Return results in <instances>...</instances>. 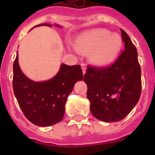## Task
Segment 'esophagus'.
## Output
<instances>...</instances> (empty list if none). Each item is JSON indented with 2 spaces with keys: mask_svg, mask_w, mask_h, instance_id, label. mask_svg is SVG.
Masks as SVG:
<instances>
[{
  "mask_svg": "<svg viewBox=\"0 0 155 155\" xmlns=\"http://www.w3.org/2000/svg\"><path fill=\"white\" fill-rule=\"evenodd\" d=\"M81 68H82L83 73L85 74V73H86V66H85L84 63H82V64H81Z\"/></svg>",
  "mask_w": 155,
  "mask_h": 155,
  "instance_id": "obj_1",
  "label": "esophagus"
}]
</instances>
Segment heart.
I'll list each match as a JSON object with an SVG mask.
<instances>
[{"label":"heart","mask_w":155,"mask_h":155,"mask_svg":"<svg viewBox=\"0 0 155 155\" xmlns=\"http://www.w3.org/2000/svg\"><path fill=\"white\" fill-rule=\"evenodd\" d=\"M122 47V40L117 34L111 35L104 29H96L83 34L75 42V48L81 52L92 51L90 59L97 65L113 62Z\"/></svg>","instance_id":"obj_1"}]
</instances>
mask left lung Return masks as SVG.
Returning a JSON list of instances; mask_svg holds the SVG:
<instances>
[{"label": "left lung", "instance_id": "1", "mask_svg": "<svg viewBox=\"0 0 155 155\" xmlns=\"http://www.w3.org/2000/svg\"><path fill=\"white\" fill-rule=\"evenodd\" d=\"M120 32L125 50L115 63L105 68L88 66L84 77L91 113L104 122L124 119L137 104L142 92L137 49L122 29Z\"/></svg>", "mask_w": 155, "mask_h": 155}]
</instances>
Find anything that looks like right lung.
Listing matches in <instances>:
<instances>
[{"label":"right lung","instance_id":"obj_1","mask_svg":"<svg viewBox=\"0 0 155 155\" xmlns=\"http://www.w3.org/2000/svg\"><path fill=\"white\" fill-rule=\"evenodd\" d=\"M40 25L51 26L47 23L36 26ZM54 25L62 27L57 24ZM82 80L83 71L80 65L62 64L58 72L51 80L35 82L21 70L18 54L13 63L14 95L25 117L38 126H51L63 120L68 97L75 83Z\"/></svg>","mask_w":155,"mask_h":155}]
</instances>
